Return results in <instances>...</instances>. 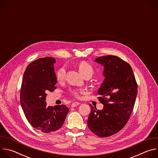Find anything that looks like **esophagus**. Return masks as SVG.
Here are the masks:
<instances>
[{
    "label": "esophagus",
    "instance_id": "1",
    "mask_svg": "<svg viewBox=\"0 0 158 158\" xmlns=\"http://www.w3.org/2000/svg\"><path fill=\"white\" fill-rule=\"evenodd\" d=\"M79 104V102H74L72 103L71 107H76L77 106H78Z\"/></svg>",
    "mask_w": 158,
    "mask_h": 158
}]
</instances>
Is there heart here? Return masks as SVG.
<instances>
[{
    "label": "heart",
    "mask_w": 158,
    "mask_h": 158,
    "mask_svg": "<svg viewBox=\"0 0 158 158\" xmlns=\"http://www.w3.org/2000/svg\"><path fill=\"white\" fill-rule=\"evenodd\" d=\"M79 69L83 76H85L86 75H91L92 76L94 72L93 66L86 61H82L79 64ZM65 73V67L64 66L60 67L56 73V77L57 81L59 82L62 81L64 79ZM82 92L83 91L81 89H72L70 91V93L75 98H79L80 94L82 93Z\"/></svg>",
    "instance_id": "1"
}]
</instances>
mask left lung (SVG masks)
<instances>
[{
  "mask_svg": "<svg viewBox=\"0 0 158 158\" xmlns=\"http://www.w3.org/2000/svg\"><path fill=\"white\" fill-rule=\"evenodd\" d=\"M95 62L104 66L105 79L98 98L104 105L98 110L91 104L87 126L98 136H112L127 124L138 94V84L131 65L116 56H104Z\"/></svg>",
  "mask_w": 158,
  "mask_h": 158,
  "instance_id": "1",
  "label": "left lung"
}]
</instances>
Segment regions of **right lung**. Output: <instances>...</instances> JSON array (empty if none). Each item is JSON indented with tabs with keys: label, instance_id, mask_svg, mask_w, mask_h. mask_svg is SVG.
Instances as JSON below:
<instances>
[{
	"label": "right lung",
	"instance_id": "obj_1",
	"mask_svg": "<svg viewBox=\"0 0 158 158\" xmlns=\"http://www.w3.org/2000/svg\"><path fill=\"white\" fill-rule=\"evenodd\" d=\"M51 57L30 63L24 72L20 89V104L31 125L42 132L55 131L62 127L69 108L65 105L47 107V93L56 89L57 79Z\"/></svg>",
	"mask_w": 158,
	"mask_h": 158
}]
</instances>
